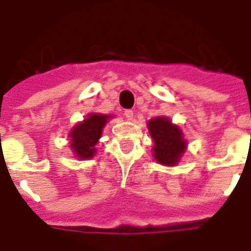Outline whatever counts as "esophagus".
<instances>
[{"instance_id":"1","label":"esophagus","mask_w":251,"mask_h":251,"mask_svg":"<svg viewBox=\"0 0 251 251\" xmlns=\"http://www.w3.org/2000/svg\"><path fill=\"white\" fill-rule=\"evenodd\" d=\"M124 116H125L127 120H133V116H134V112L133 110H130V109H127V110H125V113H124Z\"/></svg>"}]
</instances>
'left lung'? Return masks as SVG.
<instances>
[{
  "label": "left lung",
  "mask_w": 251,
  "mask_h": 251,
  "mask_svg": "<svg viewBox=\"0 0 251 251\" xmlns=\"http://www.w3.org/2000/svg\"><path fill=\"white\" fill-rule=\"evenodd\" d=\"M147 127L154 141V158L164 166H175L185 152L184 135L179 126L174 125L168 118L155 117L147 122Z\"/></svg>",
  "instance_id": "left-lung-1"
}]
</instances>
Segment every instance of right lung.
Segmentation results:
<instances>
[{
	"instance_id": "obj_1",
	"label": "right lung",
	"mask_w": 251,
	"mask_h": 251,
	"mask_svg": "<svg viewBox=\"0 0 251 251\" xmlns=\"http://www.w3.org/2000/svg\"><path fill=\"white\" fill-rule=\"evenodd\" d=\"M110 116L91 113L83 122L71 130L70 147L79 159H91L96 154V143L99 142L105 124Z\"/></svg>"
}]
</instances>
